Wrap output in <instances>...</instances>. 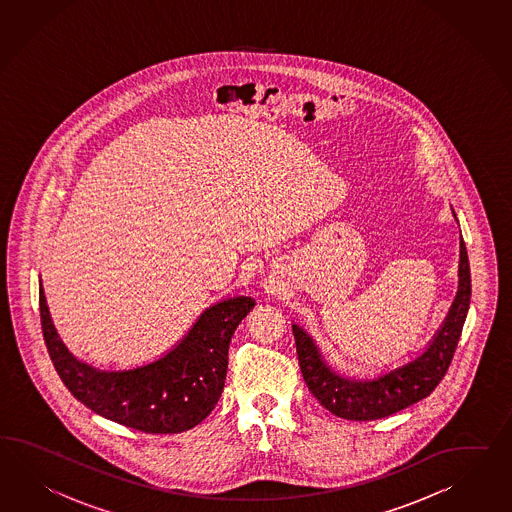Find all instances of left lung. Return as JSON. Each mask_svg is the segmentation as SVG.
Segmentation results:
<instances>
[{
	"label": "left lung",
	"mask_w": 512,
	"mask_h": 512,
	"mask_svg": "<svg viewBox=\"0 0 512 512\" xmlns=\"http://www.w3.org/2000/svg\"><path fill=\"white\" fill-rule=\"evenodd\" d=\"M453 216L457 220L455 212ZM470 296V262L461 237L459 288L440 329L427 342L424 351L411 361L364 379L357 375L338 374L325 362L322 351L307 329L300 324H292L301 374L312 396L338 418L355 422L385 418L427 398L448 372L470 309Z\"/></svg>",
	"instance_id": "1"
}]
</instances>
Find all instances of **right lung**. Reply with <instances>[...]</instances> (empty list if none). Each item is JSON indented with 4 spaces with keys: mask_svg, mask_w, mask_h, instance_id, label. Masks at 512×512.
<instances>
[{
    "mask_svg": "<svg viewBox=\"0 0 512 512\" xmlns=\"http://www.w3.org/2000/svg\"><path fill=\"white\" fill-rule=\"evenodd\" d=\"M255 307L248 296L212 303L174 348L129 370H101L64 346L40 283V320L51 361L88 409L142 433H181L201 424L222 396L227 351L237 325Z\"/></svg>",
    "mask_w": 512,
    "mask_h": 512,
    "instance_id": "1",
    "label": "right lung"
}]
</instances>
